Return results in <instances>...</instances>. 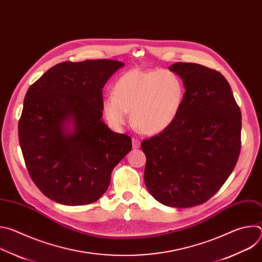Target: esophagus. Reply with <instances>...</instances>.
<instances>
[{"label":"esophagus","instance_id":"34e87169","mask_svg":"<svg viewBox=\"0 0 262 262\" xmlns=\"http://www.w3.org/2000/svg\"><path fill=\"white\" fill-rule=\"evenodd\" d=\"M132 142H133V148H135V149L140 148V146H141V142H140V140H139V139H137V138H133Z\"/></svg>","mask_w":262,"mask_h":262}]
</instances>
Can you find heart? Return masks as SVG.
Here are the masks:
<instances>
[{"mask_svg":"<svg viewBox=\"0 0 262 262\" xmlns=\"http://www.w3.org/2000/svg\"><path fill=\"white\" fill-rule=\"evenodd\" d=\"M182 80L168 69H130L117 80L114 95L102 101L110 125L120 130L128 121L146 135H158L172 125L184 100Z\"/></svg>","mask_w":262,"mask_h":262,"instance_id":"b5f03b06","label":"heart"}]
</instances>
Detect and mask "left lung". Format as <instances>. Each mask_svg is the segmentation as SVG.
Segmentation results:
<instances>
[{"label": "left lung", "instance_id": "left-lung-1", "mask_svg": "<svg viewBox=\"0 0 262 262\" xmlns=\"http://www.w3.org/2000/svg\"><path fill=\"white\" fill-rule=\"evenodd\" d=\"M169 70L182 80L184 100L170 127L142 142L144 180L160 203L192 207L210 199L232 173L241 150L242 114L219 71L183 62Z\"/></svg>", "mask_w": 262, "mask_h": 262}]
</instances>
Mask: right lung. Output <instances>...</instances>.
<instances>
[{"label": "right lung", "instance_id": "add662e5", "mask_svg": "<svg viewBox=\"0 0 262 262\" xmlns=\"http://www.w3.org/2000/svg\"><path fill=\"white\" fill-rule=\"evenodd\" d=\"M124 63L63 62L50 68L25 96L18 122L23 156L34 183L55 202L97 201L114 167L132 150L130 137L102 120V88Z\"/></svg>", "mask_w": 262, "mask_h": 262}]
</instances>
